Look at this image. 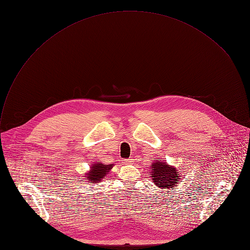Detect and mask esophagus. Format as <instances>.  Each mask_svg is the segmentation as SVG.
<instances>
[{
	"label": "esophagus",
	"instance_id": "esophagus-1",
	"mask_svg": "<svg viewBox=\"0 0 250 250\" xmlns=\"http://www.w3.org/2000/svg\"><path fill=\"white\" fill-rule=\"evenodd\" d=\"M123 163H124V164H132V163H133V159H131V158L124 159V160H123Z\"/></svg>",
	"mask_w": 250,
	"mask_h": 250
}]
</instances>
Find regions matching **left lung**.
<instances>
[{
  "label": "left lung",
  "mask_w": 250,
  "mask_h": 250,
  "mask_svg": "<svg viewBox=\"0 0 250 250\" xmlns=\"http://www.w3.org/2000/svg\"><path fill=\"white\" fill-rule=\"evenodd\" d=\"M151 177L153 183L161 189H169L177 186V183L180 182L179 174L177 169L165 162L155 161L150 166Z\"/></svg>",
  "instance_id": "left-lung-1"
}]
</instances>
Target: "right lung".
Wrapping results in <instances>:
<instances>
[{"mask_svg": "<svg viewBox=\"0 0 250 250\" xmlns=\"http://www.w3.org/2000/svg\"><path fill=\"white\" fill-rule=\"evenodd\" d=\"M114 164L106 165L102 162L93 163V165H91V170L86 173V180H88L89 183H98L102 181L109 174Z\"/></svg>", "mask_w": 250, "mask_h": 250, "instance_id": "obj_1", "label": "right lung"}]
</instances>
